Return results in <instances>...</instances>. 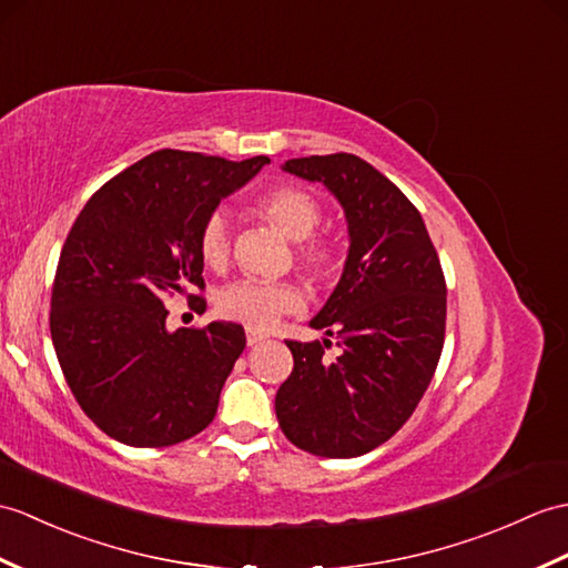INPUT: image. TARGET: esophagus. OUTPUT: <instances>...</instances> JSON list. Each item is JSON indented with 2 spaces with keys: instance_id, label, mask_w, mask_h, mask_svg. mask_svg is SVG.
<instances>
[{
  "instance_id": "1",
  "label": "esophagus",
  "mask_w": 568,
  "mask_h": 568,
  "mask_svg": "<svg viewBox=\"0 0 568 568\" xmlns=\"http://www.w3.org/2000/svg\"><path fill=\"white\" fill-rule=\"evenodd\" d=\"M268 336L266 334H261V332H256V328H246V344L248 346H256V344H263V341H266Z\"/></svg>"
}]
</instances>
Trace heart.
<instances>
[{"label": "heart", "mask_w": 568, "mask_h": 568, "mask_svg": "<svg viewBox=\"0 0 568 568\" xmlns=\"http://www.w3.org/2000/svg\"><path fill=\"white\" fill-rule=\"evenodd\" d=\"M258 213L290 242H297L300 266L316 278L334 271V248L322 240H314V230L322 222V207L305 191L293 186L273 189L258 197ZM232 220L224 210H215L201 230V256L205 266L222 268L230 258ZM302 295L293 283L268 281H236L217 293V312L224 320L242 322L248 328H266L283 312L300 307Z\"/></svg>", "instance_id": "b5f03b06"}]
</instances>
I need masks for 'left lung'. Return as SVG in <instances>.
Instances as JSON below:
<instances>
[{"label":"left lung","mask_w":568,"mask_h":568,"mask_svg":"<svg viewBox=\"0 0 568 568\" xmlns=\"http://www.w3.org/2000/svg\"><path fill=\"white\" fill-rule=\"evenodd\" d=\"M283 171L322 183L344 207L348 254L324 307L320 341H287L295 367L275 394L285 438L320 457H358L389 440L430 385L445 338V278L424 217L355 154L287 160ZM342 355H323L327 336Z\"/></svg>","instance_id":"8db88e82"}]
</instances>
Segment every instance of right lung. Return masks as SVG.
Returning <instances> with one entry per match:
<instances>
[{"label":"right lung","instance_id":"obj_1","mask_svg":"<svg viewBox=\"0 0 568 568\" xmlns=\"http://www.w3.org/2000/svg\"><path fill=\"white\" fill-rule=\"evenodd\" d=\"M268 162L152 152L74 220L52 285L50 336L74 399L113 440L176 445L215 418L244 328L169 332L164 297L203 287L205 220Z\"/></svg>","mask_w":568,"mask_h":568}]
</instances>
